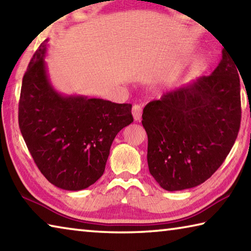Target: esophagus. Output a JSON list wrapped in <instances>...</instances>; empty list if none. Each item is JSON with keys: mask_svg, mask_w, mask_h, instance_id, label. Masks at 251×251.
Listing matches in <instances>:
<instances>
[{"mask_svg": "<svg viewBox=\"0 0 251 251\" xmlns=\"http://www.w3.org/2000/svg\"><path fill=\"white\" fill-rule=\"evenodd\" d=\"M142 106L138 105V104H135L133 106V109H131V114H133V117L135 121H141L142 118Z\"/></svg>", "mask_w": 251, "mask_h": 251, "instance_id": "34e87169", "label": "esophagus"}]
</instances>
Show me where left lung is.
<instances>
[{"label": "left lung", "mask_w": 251, "mask_h": 251, "mask_svg": "<svg viewBox=\"0 0 251 251\" xmlns=\"http://www.w3.org/2000/svg\"><path fill=\"white\" fill-rule=\"evenodd\" d=\"M228 52L210 75L150 101L142 124L151 175L168 192L210 178L235 144L241 120L240 79Z\"/></svg>", "instance_id": "left-lung-1"}]
</instances>
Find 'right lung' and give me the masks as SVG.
Instances as JSON below:
<instances>
[{
  "mask_svg": "<svg viewBox=\"0 0 251 251\" xmlns=\"http://www.w3.org/2000/svg\"><path fill=\"white\" fill-rule=\"evenodd\" d=\"M48 42L40 45L24 74L19 125L46 179L76 192L104 174L114 138L134 121L131 105L55 91L44 59Z\"/></svg>",
  "mask_w": 251,
  "mask_h": 251,
  "instance_id": "add662e5",
  "label": "right lung"
}]
</instances>
